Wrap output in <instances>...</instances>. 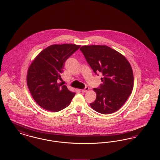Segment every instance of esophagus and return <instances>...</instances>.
Returning a JSON list of instances; mask_svg holds the SVG:
<instances>
[{
	"instance_id": "obj_1",
	"label": "esophagus",
	"mask_w": 160,
	"mask_h": 160,
	"mask_svg": "<svg viewBox=\"0 0 160 160\" xmlns=\"http://www.w3.org/2000/svg\"><path fill=\"white\" fill-rule=\"evenodd\" d=\"M89 90V87H88V86H86V87H85V88L83 89V90H82V92H86L88 91Z\"/></svg>"
}]
</instances>
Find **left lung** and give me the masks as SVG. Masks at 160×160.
<instances>
[{"label":"left lung","mask_w":160,"mask_h":160,"mask_svg":"<svg viewBox=\"0 0 160 160\" xmlns=\"http://www.w3.org/2000/svg\"><path fill=\"white\" fill-rule=\"evenodd\" d=\"M80 50L102 83L93 90L97 93L92 108L102 114L118 110L131 93L134 84L132 70L128 61L121 53L106 46H84Z\"/></svg>","instance_id":"obj_1"}]
</instances>
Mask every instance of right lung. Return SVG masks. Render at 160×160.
Here are the masks:
<instances>
[{"mask_svg": "<svg viewBox=\"0 0 160 160\" xmlns=\"http://www.w3.org/2000/svg\"><path fill=\"white\" fill-rule=\"evenodd\" d=\"M80 47L75 44H56L47 47L29 67L27 84L39 106L56 112L68 106L76 92L59 83L65 63Z\"/></svg>", "mask_w": 160, "mask_h": 160, "instance_id": "add662e5", "label": "right lung"}]
</instances>
